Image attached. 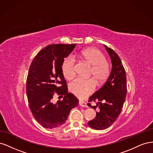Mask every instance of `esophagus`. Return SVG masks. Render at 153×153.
I'll return each mask as SVG.
<instances>
[{
  "instance_id": "esophagus-1",
  "label": "esophagus",
  "mask_w": 153,
  "mask_h": 153,
  "mask_svg": "<svg viewBox=\"0 0 153 153\" xmlns=\"http://www.w3.org/2000/svg\"><path fill=\"white\" fill-rule=\"evenodd\" d=\"M79 105H80V106H82V107H87V103H86L85 102H84V101H79Z\"/></svg>"
}]
</instances>
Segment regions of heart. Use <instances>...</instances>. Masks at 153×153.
Wrapping results in <instances>:
<instances>
[{
	"label": "heart",
	"instance_id": "obj_1",
	"mask_svg": "<svg viewBox=\"0 0 153 153\" xmlns=\"http://www.w3.org/2000/svg\"><path fill=\"white\" fill-rule=\"evenodd\" d=\"M77 56L83 61L92 66L90 75H92L97 84L105 82L108 77L110 72L109 63L106 61L103 53L96 48H87L81 51ZM75 59L71 55L64 58L61 69L64 77L71 80L75 76ZM95 83L92 79H83L78 78L72 82L69 86L71 93L80 99H84L91 94L95 89Z\"/></svg>",
	"mask_w": 153,
	"mask_h": 153
}]
</instances>
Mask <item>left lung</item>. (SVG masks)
I'll return each mask as SVG.
<instances>
[{
	"label": "left lung",
	"mask_w": 153,
	"mask_h": 153,
	"mask_svg": "<svg viewBox=\"0 0 153 153\" xmlns=\"http://www.w3.org/2000/svg\"><path fill=\"white\" fill-rule=\"evenodd\" d=\"M105 47L112 61V71L105 84L90 97L87 104L94 110L99 108L96 118L88 123L91 128L98 130L108 128L115 121L121 112L127 92L126 75L121 60L114 50ZM96 101L98 103L92 106L90 103Z\"/></svg>",
	"instance_id": "8db88e82"
}]
</instances>
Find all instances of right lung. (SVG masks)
Wrapping results in <instances>:
<instances>
[{
	"label": "right lung",
	"mask_w": 153,
	"mask_h": 153,
	"mask_svg": "<svg viewBox=\"0 0 153 153\" xmlns=\"http://www.w3.org/2000/svg\"><path fill=\"white\" fill-rule=\"evenodd\" d=\"M76 44L49 45L36 55L27 78L26 92L29 108L35 119L45 128L53 129L65 123L78 100L68 92L61 65ZM62 96V100L52 103L53 95Z\"/></svg>",
	"instance_id": "1"
}]
</instances>
